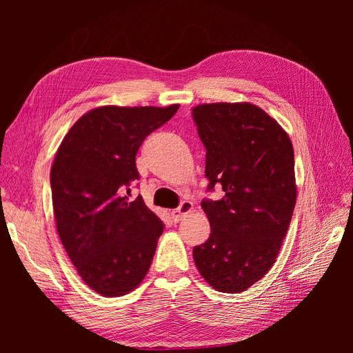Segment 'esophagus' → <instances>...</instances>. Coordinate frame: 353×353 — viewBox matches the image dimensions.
I'll return each mask as SVG.
<instances>
[{
  "instance_id": "1",
  "label": "esophagus",
  "mask_w": 353,
  "mask_h": 353,
  "mask_svg": "<svg viewBox=\"0 0 353 353\" xmlns=\"http://www.w3.org/2000/svg\"><path fill=\"white\" fill-rule=\"evenodd\" d=\"M191 210H193V203H191L190 200H184L176 209L170 212V216H172V219L175 222H178V221L183 219L185 215H188Z\"/></svg>"
}]
</instances>
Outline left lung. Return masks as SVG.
<instances>
[{
  "instance_id": "obj_1",
  "label": "left lung",
  "mask_w": 353,
  "mask_h": 353,
  "mask_svg": "<svg viewBox=\"0 0 353 353\" xmlns=\"http://www.w3.org/2000/svg\"><path fill=\"white\" fill-rule=\"evenodd\" d=\"M206 148L208 190L221 200H203L210 222L206 243L193 258L210 287L241 293L271 270L296 205L294 153L288 134L250 103H210L193 109Z\"/></svg>"
}]
</instances>
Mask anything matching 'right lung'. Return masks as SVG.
<instances>
[{
  "mask_svg": "<svg viewBox=\"0 0 353 353\" xmlns=\"http://www.w3.org/2000/svg\"><path fill=\"white\" fill-rule=\"evenodd\" d=\"M178 108L92 109L56 153L50 184L57 232L81 279L101 296L132 292L150 270L163 222L125 191L140 176L138 148Z\"/></svg>",
  "mask_w": 353,
  "mask_h": 353,
  "instance_id": "add662e5",
  "label": "right lung"
}]
</instances>
